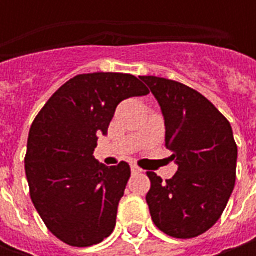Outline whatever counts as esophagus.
<instances>
[{
    "label": "esophagus",
    "instance_id": "obj_1",
    "mask_svg": "<svg viewBox=\"0 0 256 256\" xmlns=\"http://www.w3.org/2000/svg\"><path fill=\"white\" fill-rule=\"evenodd\" d=\"M131 172H132V174H138V172H141V170H140L136 165H131Z\"/></svg>",
    "mask_w": 256,
    "mask_h": 256
}]
</instances>
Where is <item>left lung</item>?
I'll return each instance as SVG.
<instances>
[{"mask_svg": "<svg viewBox=\"0 0 256 256\" xmlns=\"http://www.w3.org/2000/svg\"><path fill=\"white\" fill-rule=\"evenodd\" d=\"M161 106L165 145L178 165L171 180L148 172L146 204L154 224L174 238H195L212 228L230 201L238 148L231 124L204 95L158 76H140Z\"/></svg>", "mask_w": 256, "mask_h": 256, "instance_id": "1", "label": "left lung"}]
</instances>
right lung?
Segmentation results:
<instances>
[{
    "mask_svg": "<svg viewBox=\"0 0 256 256\" xmlns=\"http://www.w3.org/2000/svg\"><path fill=\"white\" fill-rule=\"evenodd\" d=\"M150 91L134 75H76L45 104L31 125L25 174L35 210L58 240L91 246L112 234L131 170L94 158L118 104Z\"/></svg>",
    "mask_w": 256,
    "mask_h": 256,
    "instance_id": "add662e5",
    "label": "right lung"
}]
</instances>
